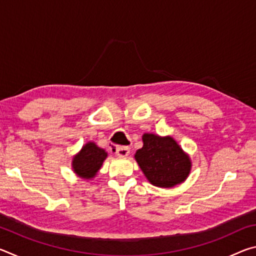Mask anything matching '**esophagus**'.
Wrapping results in <instances>:
<instances>
[{"instance_id": "1", "label": "esophagus", "mask_w": 256, "mask_h": 256, "mask_svg": "<svg viewBox=\"0 0 256 256\" xmlns=\"http://www.w3.org/2000/svg\"><path fill=\"white\" fill-rule=\"evenodd\" d=\"M116 154H118V157H122V158L128 157V156L130 154V148H128V146H120V148L116 149Z\"/></svg>"}]
</instances>
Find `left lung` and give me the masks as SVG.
Listing matches in <instances>:
<instances>
[{"label": "left lung", "instance_id": "obj_1", "mask_svg": "<svg viewBox=\"0 0 256 256\" xmlns=\"http://www.w3.org/2000/svg\"><path fill=\"white\" fill-rule=\"evenodd\" d=\"M142 141L134 158L151 184L168 188L188 178L192 162L174 138L144 133Z\"/></svg>", "mask_w": 256, "mask_h": 256}]
</instances>
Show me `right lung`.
<instances>
[{
    "mask_svg": "<svg viewBox=\"0 0 256 256\" xmlns=\"http://www.w3.org/2000/svg\"><path fill=\"white\" fill-rule=\"evenodd\" d=\"M107 158V152L94 144L88 142L72 160V168L76 174L84 180L94 178Z\"/></svg>",
    "mask_w": 256,
    "mask_h": 256,
    "instance_id": "right-lung-1",
    "label": "right lung"
}]
</instances>
